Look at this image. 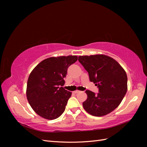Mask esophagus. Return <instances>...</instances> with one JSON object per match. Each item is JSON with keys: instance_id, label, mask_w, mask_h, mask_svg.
<instances>
[{"instance_id": "obj_1", "label": "esophagus", "mask_w": 147, "mask_h": 147, "mask_svg": "<svg viewBox=\"0 0 147 147\" xmlns=\"http://www.w3.org/2000/svg\"><path fill=\"white\" fill-rule=\"evenodd\" d=\"M80 92V91H78V90H75V91H74V92L75 93V94H77V93H78V92Z\"/></svg>"}]
</instances>
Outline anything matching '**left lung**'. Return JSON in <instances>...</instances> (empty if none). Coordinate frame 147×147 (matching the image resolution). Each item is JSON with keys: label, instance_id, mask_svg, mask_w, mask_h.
<instances>
[{"label": "left lung", "instance_id": "8db88e82", "mask_svg": "<svg viewBox=\"0 0 147 147\" xmlns=\"http://www.w3.org/2000/svg\"><path fill=\"white\" fill-rule=\"evenodd\" d=\"M78 61L88 72L90 81L99 88L96 94L90 90L83 102L84 109L91 115L102 117L117 108L127 90L125 70L112 57L104 55L80 56Z\"/></svg>", "mask_w": 147, "mask_h": 147}]
</instances>
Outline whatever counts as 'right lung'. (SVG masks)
<instances>
[{"label": "right lung", "mask_w": 147, "mask_h": 147, "mask_svg": "<svg viewBox=\"0 0 147 147\" xmlns=\"http://www.w3.org/2000/svg\"><path fill=\"white\" fill-rule=\"evenodd\" d=\"M77 56L51 57L40 62L30 74L26 96L31 107L41 117L49 120L64 112L72 92L63 87L69 67Z\"/></svg>", "instance_id": "1"}]
</instances>
